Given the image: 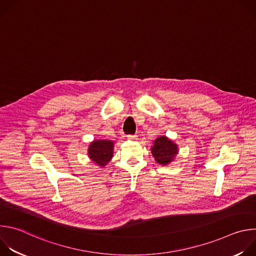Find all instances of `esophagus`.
Listing matches in <instances>:
<instances>
[{
    "mask_svg": "<svg viewBox=\"0 0 256 256\" xmlns=\"http://www.w3.org/2000/svg\"><path fill=\"white\" fill-rule=\"evenodd\" d=\"M136 138H138V136H136V134H128V140H136Z\"/></svg>",
    "mask_w": 256,
    "mask_h": 256,
    "instance_id": "34e87169",
    "label": "esophagus"
}]
</instances>
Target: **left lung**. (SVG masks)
Returning <instances> with one entry per match:
<instances>
[{"mask_svg":"<svg viewBox=\"0 0 256 256\" xmlns=\"http://www.w3.org/2000/svg\"><path fill=\"white\" fill-rule=\"evenodd\" d=\"M155 160L162 164L167 165L170 163L175 155L177 154V144H175L172 140H168L166 136H159L151 149Z\"/></svg>","mask_w":256,"mask_h":256,"instance_id":"8db88e82","label":"left lung"}]
</instances>
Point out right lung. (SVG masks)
<instances>
[{
    "instance_id": "add662e5",
    "label": "right lung",
    "mask_w": 256,
    "mask_h": 256,
    "mask_svg": "<svg viewBox=\"0 0 256 256\" xmlns=\"http://www.w3.org/2000/svg\"><path fill=\"white\" fill-rule=\"evenodd\" d=\"M114 151V142L107 140H94L89 147V157L99 166L103 167L112 159Z\"/></svg>"
}]
</instances>
